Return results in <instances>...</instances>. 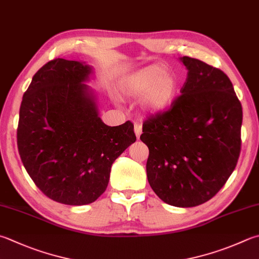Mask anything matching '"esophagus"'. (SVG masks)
Listing matches in <instances>:
<instances>
[{
    "instance_id": "1",
    "label": "esophagus",
    "mask_w": 259,
    "mask_h": 259,
    "mask_svg": "<svg viewBox=\"0 0 259 259\" xmlns=\"http://www.w3.org/2000/svg\"><path fill=\"white\" fill-rule=\"evenodd\" d=\"M134 132H135V135H136V138L140 139V135L142 134V125L139 124V123L134 124Z\"/></svg>"
}]
</instances>
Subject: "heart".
Wrapping results in <instances>:
<instances>
[{
	"label": "heart",
	"instance_id": "heart-1",
	"mask_svg": "<svg viewBox=\"0 0 259 259\" xmlns=\"http://www.w3.org/2000/svg\"><path fill=\"white\" fill-rule=\"evenodd\" d=\"M119 91L128 98L141 99V108L146 114L160 115L170 109L177 98V75L162 64H150L125 75L119 81Z\"/></svg>",
	"mask_w": 259,
	"mask_h": 259
}]
</instances>
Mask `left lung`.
I'll return each mask as SVG.
<instances>
[{
  "mask_svg": "<svg viewBox=\"0 0 259 259\" xmlns=\"http://www.w3.org/2000/svg\"><path fill=\"white\" fill-rule=\"evenodd\" d=\"M180 96L165 113L143 124L146 176L160 199L177 207L207 202L226 184L240 153L242 108L227 74L196 58Z\"/></svg>",
  "mask_w": 259,
  "mask_h": 259,
  "instance_id": "obj_1",
  "label": "left lung"
}]
</instances>
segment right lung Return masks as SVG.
<instances>
[{"label": "right lung", "mask_w": 259, "mask_h": 259, "mask_svg": "<svg viewBox=\"0 0 259 259\" xmlns=\"http://www.w3.org/2000/svg\"><path fill=\"white\" fill-rule=\"evenodd\" d=\"M94 67L64 58L48 62L24 92L18 150L36 186L66 205L95 202L115 160L136 141L131 121L108 126L99 117Z\"/></svg>", "instance_id": "add662e5"}]
</instances>
